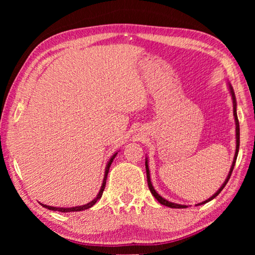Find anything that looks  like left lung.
I'll list each match as a JSON object with an SVG mask.
<instances>
[{
    "label": "left lung",
    "instance_id": "1",
    "mask_svg": "<svg viewBox=\"0 0 255 255\" xmlns=\"http://www.w3.org/2000/svg\"><path fill=\"white\" fill-rule=\"evenodd\" d=\"M228 86H230V91H231L232 99H233V107H234V108H233V112H234V118H235V124H236V150H235V156H234V159H233V164H232V166H231V171H230V173H228V176H227V179L225 180V182L223 183L222 187L218 189V191L216 192L214 196H211V197L209 198V199H207L206 201L200 202V204H198L197 206L204 205V204H206V202L213 200L214 198L217 197V196L219 195V193H221L222 190H223L224 188H225L226 183L228 182V180H230L231 175H232L233 169H234V166H235V162H236V158H237V154H239V148H240V124H239V118H237V114H236V99H235V93H234V90H233V88H232V85H231L230 83H228ZM145 166H146V175H147L148 188H149V190H150V192H152V195L155 197V199H156V200L159 202V204L170 207V208H187L188 206H185V205H178V204H174V202H170V201H167L166 199H164V198H162L161 196H159L158 193H157L156 191H155V189L153 188V184H152V182H150V176H149V169H148V161H147V158H146V161H145Z\"/></svg>",
    "mask_w": 255,
    "mask_h": 255
}]
</instances>
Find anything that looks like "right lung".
<instances>
[{"label": "right lung", "instance_id": "right-lung-1", "mask_svg": "<svg viewBox=\"0 0 255 255\" xmlns=\"http://www.w3.org/2000/svg\"><path fill=\"white\" fill-rule=\"evenodd\" d=\"M116 155H117V153H115L114 155H112V157L110 158V161L108 162L107 164V167H106V172H105V178H103V182H102V185H101V189L100 191H99L98 196L94 198V199L92 201L88 202V204H85L83 206H76V207H71V208H60V207H51V206H47V205H42V207H45V208L49 209V210H54V211H60V213H71V211H81V210H85V209H89L91 208V207L93 205L97 204V201L100 199V198L102 197V193H103V190H105V187H106V182H107V176H108V173H109V169H110V165L112 161H114V158L116 157Z\"/></svg>", "mask_w": 255, "mask_h": 255}]
</instances>
